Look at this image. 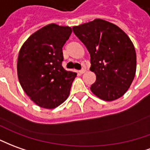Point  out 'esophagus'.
I'll use <instances>...</instances> for the list:
<instances>
[{
  "instance_id": "34e87169",
  "label": "esophagus",
  "mask_w": 150,
  "mask_h": 150,
  "mask_svg": "<svg viewBox=\"0 0 150 150\" xmlns=\"http://www.w3.org/2000/svg\"><path fill=\"white\" fill-rule=\"evenodd\" d=\"M85 71H86V69H84V68H83V69H82L81 71H79V73L80 75H82V74H83V73H85Z\"/></svg>"
}]
</instances>
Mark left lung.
Returning a JSON list of instances; mask_svg holds the SVG:
<instances>
[{"label": "left lung", "instance_id": "left-lung-1", "mask_svg": "<svg viewBox=\"0 0 150 150\" xmlns=\"http://www.w3.org/2000/svg\"><path fill=\"white\" fill-rule=\"evenodd\" d=\"M72 29L90 53V71L96 75L92 93L106 101L122 97L137 71L136 50L128 35L115 24L100 18Z\"/></svg>", "mask_w": 150, "mask_h": 150}]
</instances>
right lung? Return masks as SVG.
Wrapping results in <instances>:
<instances>
[{
    "mask_svg": "<svg viewBox=\"0 0 150 150\" xmlns=\"http://www.w3.org/2000/svg\"><path fill=\"white\" fill-rule=\"evenodd\" d=\"M71 32L70 27L49 24L30 35L19 50L18 78L40 107L54 109L69 97L76 73L66 71L62 62V47Z\"/></svg>",
    "mask_w": 150,
    "mask_h": 150,
    "instance_id": "right-lung-1",
    "label": "right lung"
}]
</instances>
